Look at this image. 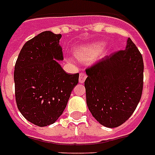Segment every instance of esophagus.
I'll return each mask as SVG.
<instances>
[{
  "mask_svg": "<svg viewBox=\"0 0 155 155\" xmlns=\"http://www.w3.org/2000/svg\"><path fill=\"white\" fill-rule=\"evenodd\" d=\"M86 78H87V75L84 72L80 73V76H79V81H80V83L82 84V83L84 82Z\"/></svg>",
  "mask_w": 155,
  "mask_h": 155,
  "instance_id": "1",
  "label": "esophagus"
}]
</instances>
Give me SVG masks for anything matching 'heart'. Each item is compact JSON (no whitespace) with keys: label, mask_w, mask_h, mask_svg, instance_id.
<instances>
[{"label":"heart","mask_w":155,"mask_h":155,"mask_svg":"<svg viewBox=\"0 0 155 155\" xmlns=\"http://www.w3.org/2000/svg\"><path fill=\"white\" fill-rule=\"evenodd\" d=\"M103 47V42H97L84 47H81L76 50V55L81 60L90 61L99 54Z\"/></svg>","instance_id":"obj_1"}]
</instances>
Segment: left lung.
Wrapping results in <instances>:
<instances>
[{
	"label": "left lung",
	"mask_w": 155,
	"mask_h": 155,
	"mask_svg": "<svg viewBox=\"0 0 155 155\" xmlns=\"http://www.w3.org/2000/svg\"><path fill=\"white\" fill-rule=\"evenodd\" d=\"M88 109L104 126H120L131 117L143 89L142 54L129 38L125 51L106 56L86 69Z\"/></svg>",
	"instance_id": "obj_1"
}]
</instances>
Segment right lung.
<instances>
[{"mask_svg": "<svg viewBox=\"0 0 155 155\" xmlns=\"http://www.w3.org/2000/svg\"><path fill=\"white\" fill-rule=\"evenodd\" d=\"M61 35L42 32L24 44L14 68L15 98L22 116L43 127L54 123L65 109L79 83V73L65 72Z\"/></svg>", "mask_w": 155, "mask_h": 155, "instance_id": "1", "label": "right lung"}]
</instances>
